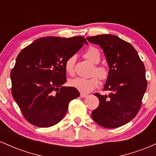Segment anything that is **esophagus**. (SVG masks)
I'll use <instances>...</instances> for the list:
<instances>
[{
    "instance_id": "obj_1",
    "label": "esophagus",
    "mask_w": 156,
    "mask_h": 156,
    "mask_svg": "<svg viewBox=\"0 0 156 156\" xmlns=\"http://www.w3.org/2000/svg\"><path fill=\"white\" fill-rule=\"evenodd\" d=\"M80 96L81 97V98H86V97H87V94H83V93H80Z\"/></svg>"
}]
</instances>
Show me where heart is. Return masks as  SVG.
<instances>
[{"instance_id":"obj_1","label":"heart","mask_w":156,"mask_h":156,"mask_svg":"<svg viewBox=\"0 0 156 156\" xmlns=\"http://www.w3.org/2000/svg\"><path fill=\"white\" fill-rule=\"evenodd\" d=\"M84 57L90 61L93 64H98L101 61V53L96 48H89L86 53ZM75 64H76V56L72 55L69 57L64 64V69L68 74L73 76L75 73ZM94 74L98 75L101 80H106L108 76V72L103 66H96L94 70ZM97 76H92L89 78H76L69 80V85L73 88L78 89L82 93H89L93 89H96L100 83V80Z\"/></svg>"}]
</instances>
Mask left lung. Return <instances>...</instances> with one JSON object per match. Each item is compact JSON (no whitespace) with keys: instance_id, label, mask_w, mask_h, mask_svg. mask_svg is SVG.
Here are the masks:
<instances>
[{"instance_id":"1","label":"left lung","mask_w":156,"mask_h":156,"mask_svg":"<svg viewBox=\"0 0 156 156\" xmlns=\"http://www.w3.org/2000/svg\"><path fill=\"white\" fill-rule=\"evenodd\" d=\"M89 42L103 50L108 62V76L103 91L95 93L99 105L92 113L97 124L106 128L125 125L136 116L147 89L145 67L129 42L112 34L87 37Z\"/></svg>"}]
</instances>
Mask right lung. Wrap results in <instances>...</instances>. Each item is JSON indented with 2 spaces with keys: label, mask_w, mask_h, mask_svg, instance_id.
I'll return each mask as SVG.
<instances>
[{
  "label": "right lung",
  "mask_w": 156,
  "mask_h": 156,
  "mask_svg": "<svg viewBox=\"0 0 156 156\" xmlns=\"http://www.w3.org/2000/svg\"><path fill=\"white\" fill-rule=\"evenodd\" d=\"M84 43L83 37H42L20 52L10 74L12 94L28 122L40 128L57 124L69 102L80 96L76 89L63 86L64 64Z\"/></svg>",
  "instance_id": "1"
}]
</instances>
